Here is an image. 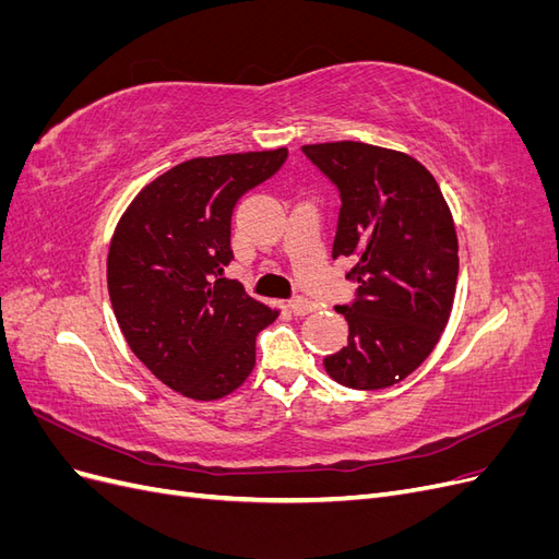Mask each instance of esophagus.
<instances>
[{
    "label": "esophagus",
    "instance_id": "1",
    "mask_svg": "<svg viewBox=\"0 0 559 559\" xmlns=\"http://www.w3.org/2000/svg\"><path fill=\"white\" fill-rule=\"evenodd\" d=\"M289 308H292V312H294V314H310L317 306H314L312 300H308V298L296 296V298H292V300H289Z\"/></svg>",
    "mask_w": 559,
    "mask_h": 559
}]
</instances>
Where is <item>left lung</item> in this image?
I'll return each mask as SVG.
<instances>
[{"mask_svg": "<svg viewBox=\"0 0 559 559\" xmlns=\"http://www.w3.org/2000/svg\"><path fill=\"white\" fill-rule=\"evenodd\" d=\"M341 193L333 259L354 261L349 306H335L347 345L324 359L349 389H384L408 378L441 337L460 257L448 202L425 165L364 142L302 146Z\"/></svg>", "mask_w": 559, "mask_h": 559, "instance_id": "8db88e82", "label": "left lung"}]
</instances>
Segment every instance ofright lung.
I'll use <instances>...</instances> for the list:
<instances>
[{
  "label": "right lung",
  "instance_id": "right-lung-1",
  "mask_svg": "<svg viewBox=\"0 0 559 559\" xmlns=\"http://www.w3.org/2000/svg\"><path fill=\"white\" fill-rule=\"evenodd\" d=\"M289 151H249L175 165L138 193L118 222L109 298L130 349L175 392L214 401L257 364V335L277 310L224 277L233 261L230 216Z\"/></svg>",
  "mask_w": 559,
  "mask_h": 559
}]
</instances>
